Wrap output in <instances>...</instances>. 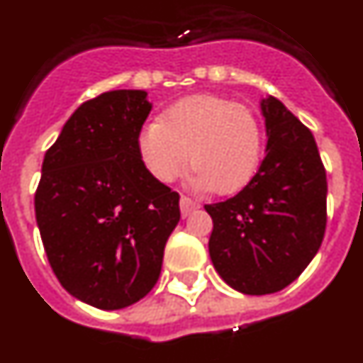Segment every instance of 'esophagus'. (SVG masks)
Instances as JSON below:
<instances>
[{
    "instance_id": "esophagus-1",
    "label": "esophagus",
    "mask_w": 363,
    "mask_h": 363,
    "mask_svg": "<svg viewBox=\"0 0 363 363\" xmlns=\"http://www.w3.org/2000/svg\"><path fill=\"white\" fill-rule=\"evenodd\" d=\"M199 208V203H196V201H191L190 197H181V214L182 218H186V216H190L194 210Z\"/></svg>"
}]
</instances>
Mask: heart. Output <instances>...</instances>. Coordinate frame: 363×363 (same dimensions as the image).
Instances as JSON below:
<instances>
[{"label":"heart","instance_id":"1","mask_svg":"<svg viewBox=\"0 0 363 363\" xmlns=\"http://www.w3.org/2000/svg\"><path fill=\"white\" fill-rule=\"evenodd\" d=\"M262 147L264 130L257 114L218 96L177 101L138 136L140 158L158 182H173L190 162V188L221 196L236 194L252 181Z\"/></svg>","mask_w":363,"mask_h":363}]
</instances>
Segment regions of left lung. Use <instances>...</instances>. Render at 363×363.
<instances>
[{
    "label": "left lung",
    "mask_w": 363,
    "mask_h": 363,
    "mask_svg": "<svg viewBox=\"0 0 363 363\" xmlns=\"http://www.w3.org/2000/svg\"><path fill=\"white\" fill-rule=\"evenodd\" d=\"M266 157L247 186L206 205L218 275L240 294H275L319 251L327 227V173L303 123L273 96L264 97Z\"/></svg>",
    "instance_id": "1"
}]
</instances>
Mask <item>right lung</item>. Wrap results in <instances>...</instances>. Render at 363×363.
<instances>
[{
	"label": "right lung",
	"mask_w": 363,
	"mask_h": 363,
	"mask_svg": "<svg viewBox=\"0 0 363 363\" xmlns=\"http://www.w3.org/2000/svg\"><path fill=\"white\" fill-rule=\"evenodd\" d=\"M151 108L145 90L94 97L42 162L35 214L45 255L64 290L96 308H125L153 290L181 219L179 194L138 153Z\"/></svg>",
	"instance_id": "obj_1"
}]
</instances>
